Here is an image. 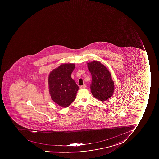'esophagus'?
I'll return each instance as SVG.
<instances>
[{
	"mask_svg": "<svg viewBox=\"0 0 159 159\" xmlns=\"http://www.w3.org/2000/svg\"><path fill=\"white\" fill-rule=\"evenodd\" d=\"M85 88H86V85H85V84H84L83 85H81V86H80V88L81 89H85Z\"/></svg>",
	"mask_w": 159,
	"mask_h": 159,
	"instance_id": "1",
	"label": "esophagus"
}]
</instances>
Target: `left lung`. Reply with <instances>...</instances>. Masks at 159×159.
I'll return each mask as SVG.
<instances>
[{
    "label": "left lung",
    "mask_w": 159,
    "mask_h": 159,
    "mask_svg": "<svg viewBox=\"0 0 159 159\" xmlns=\"http://www.w3.org/2000/svg\"><path fill=\"white\" fill-rule=\"evenodd\" d=\"M87 65L92 75V94L99 101H106L114 93V82L110 72L99 61H91Z\"/></svg>",
    "instance_id": "1"
}]
</instances>
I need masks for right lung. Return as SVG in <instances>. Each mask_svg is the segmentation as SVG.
Here are the masks:
<instances>
[{
  "label": "right lung",
  "mask_w": 159,
  "mask_h": 159,
  "mask_svg": "<svg viewBox=\"0 0 159 159\" xmlns=\"http://www.w3.org/2000/svg\"><path fill=\"white\" fill-rule=\"evenodd\" d=\"M75 67V64H63L49 74L48 84L51 98L56 104L64 108L75 101L79 89L71 77Z\"/></svg>",
  "instance_id": "right-lung-1"
}]
</instances>
